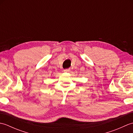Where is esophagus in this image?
Wrapping results in <instances>:
<instances>
[{
	"label": "esophagus",
	"instance_id": "34e87169",
	"mask_svg": "<svg viewBox=\"0 0 133 133\" xmlns=\"http://www.w3.org/2000/svg\"><path fill=\"white\" fill-rule=\"evenodd\" d=\"M64 72H70V69H65V70H64Z\"/></svg>",
	"mask_w": 133,
	"mask_h": 133
}]
</instances>
